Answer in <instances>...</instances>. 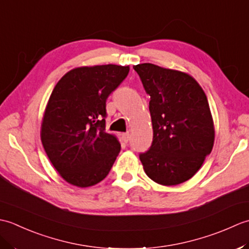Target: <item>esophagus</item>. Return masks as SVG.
<instances>
[{
	"label": "esophagus",
	"instance_id": "obj_1",
	"mask_svg": "<svg viewBox=\"0 0 249 249\" xmlns=\"http://www.w3.org/2000/svg\"><path fill=\"white\" fill-rule=\"evenodd\" d=\"M122 139L124 140V142H126V143H127V142L129 141V139H130V135H129V133H125V134H122Z\"/></svg>",
	"mask_w": 249,
	"mask_h": 249
}]
</instances>
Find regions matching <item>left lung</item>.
Here are the masks:
<instances>
[{
    "instance_id": "obj_1",
    "label": "left lung",
    "mask_w": 249,
    "mask_h": 249,
    "mask_svg": "<svg viewBox=\"0 0 249 249\" xmlns=\"http://www.w3.org/2000/svg\"><path fill=\"white\" fill-rule=\"evenodd\" d=\"M151 96L153 141L140 153L153 181L172 186L193 178L213 149L215 131L208 98L195 79L151 63L134 66Z\"/></svg>"
}]
</instances>
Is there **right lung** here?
I'll return each instance as SVG.
<instances>
[{
    "instance_id": "obj_1",
    "label": "right lung",
    "mask_w": 249,
    "mask_h": 249,
    "mask_svg": "<svg viewBox=\"0 0 249 249\" xmlns=\"http://www.w3.org/2000/svg\"><path fill=\"white\" fill-rule=\"evenodd\" d=\"M129 66H83L61 78L47 104L41 143L60 176L77 187H89L108 176L121 151L106 133V102L127 77Z\"/></svg>"
}]
</instances>
